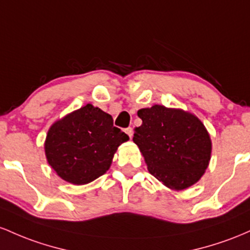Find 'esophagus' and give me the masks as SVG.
Instances as JSON below:
<instances>
[{
	"instance_id": "1",
	"label": "esophagus",
	"mask_w": 250,
	"mask_h": 250,
	"mask_svg": "<svg viewBox=\"0 0 250 250\" xmlns=\"http://www.w3.org/2000/svg\"><path fill=\"white\" fill-rule=\"evenodd\" d=\"M125 132H126V134H127L128 137H130V138H132V136H133V130H132V127H127L125 130Z\"/></svg>"
}]
</instances>
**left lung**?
I'll list each match as a JSON object with an SVG mask.
<instances>
[{"label":"left lung","mask_w":250,"mask_h":250,"mask_svg":"<svg viewBox=\"0 0 250 250\" xmlns=\"http://www.w3.org/2000/svg\"><path fill=\"white\" fill-rule=\"evenodd\" d=\"M143 120L134 128L147 170L169 189L184 190L197 183L211 158V139L195 114L163 105L137 112Z\"/></svg>","instance_id":"left-lung-1"}]
</instances>
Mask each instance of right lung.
<instances>
[{
  "mask_svg": "<svg viewBox=\"0 0 250 250\" xmlns=\"http://www.w3.org/2000/svg\"><path fill=\"white\" fill-rule=\"evenodd\" d=\"M130 139L108 113L92 104L57 120L44 140V155L57 175L74 186L103 176L119 145Z\"/></svg>",
  "mask_w": 250,
  "mask_h": 250,
  "instance_id": "right-lung-1",
  "label": "right lung"
}]
</instances>
